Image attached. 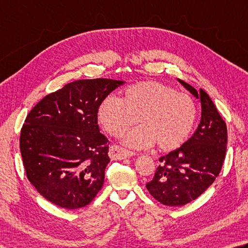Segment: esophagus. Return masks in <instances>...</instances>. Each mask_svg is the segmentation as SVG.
Masks as SVG:
<instances>
[{"label": "esophagus", "mask_w": 248, "mask_h": 248, "mask_svg": "<svg viewBox=\"0 0 248 248\" xmlns=\"http://www.w3.org/2000/svg\"><path fill=\"white\" fill-rule=\"evenodd\" d=\"M136 154L133 152L125 150V148L120 147L118 145H112L109 148V157L112 160H120V159H125L129 158V157H132Z\"/></svg>", "instance_id": "esophagus-1"}]
</instances>
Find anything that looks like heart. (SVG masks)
Returning <instances> with one entry per match:
<instances>
[{"mask_svg":"<svg viewBox=\"0 0 248 248\" xmlns=\"http://www.w3.org/2000/svg\"><path fill=\"white\" fill-rule=\"evenodd\" d=\"M97 118L111 136L119 137L140 123L124 143L133 148L157 145L171 151L186 141L196 119V106L186 93L157 81H143L124 90L123 100L109 95L98 107Z\"/></svg>","mask_w":248,"mask_h":248,"instance_id":"1","label":"heart"}]
</instances>
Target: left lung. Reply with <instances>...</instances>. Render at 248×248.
I'll return each instance as SVG.
<instances>
[{
    "mask_svg": "<svg viewBox=\"0 0 248 248\" xmlns=\"http://www.w3.org/2000/svg\"><path fill=\"white\" fill-rule=\"evenodd\" d=\"M178 80L200 100L202 118L186 143L160 157L154 178L146 183L150 194L166 206L193 202L214 183L222 168L228 143L227 124L208 94Z\"/></svg>",
    "mask_w": 248,
    "mask_h": 248,
    "instance_id": "1",
    "label": "left lung"
}]
</instances>
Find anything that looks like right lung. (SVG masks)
Segmentation results:
<instances>
[{
	"instance_id": "obj_1",
	"label": "right lung",
	"mask_w": 248,
	"mask_h": 248,
	"mask_svg": "<svg viewBox=\"0 0 248 248\" xmlns=\"http://www.w3.org/2000/svg\"><path fill=\"white\" fill-rule=\"evenodd\" d=\"M124 81L77 80L48 94L27 116L20 152L27 178L62 208L89 205L104 183L109 141L100 132L102 101Z\"/></svg>"
}]
</instances>
